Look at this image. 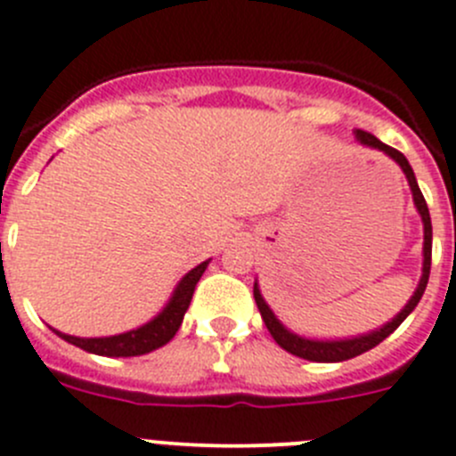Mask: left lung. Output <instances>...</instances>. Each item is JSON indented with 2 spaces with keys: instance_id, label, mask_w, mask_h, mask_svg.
<instances>
[{
  "instance_id": "left-lung-1",
  "label": "left lung",
  "mask_w": 456,
  "mask_h": 456,
  "mask_svg": "<svg viewBox=\"0 0 456 456\" xmlns=\"http://www.w3.org/2000/svg\"><path fill=\"white\" fill-rule=\"evenodd\" d=\"M354 136L361 145H368V147H372V150H379V151H384L387 157H391L393 161L402 167L404 177H407L409 188H411V192H413V204H416L418 213H420V218H422V227H425V243H422V256H425L422 258V277H420V281H418L416 293H413L411 299L407 302V306H404V309H402L400 314L391 320V322H387V325L379 327L377 331H370V334L354 336V338H343V340H314V338H305V336H297V334H293L290 330H286V327L277 320V315L273 314V309L265 305V299L261 297L258 284H254V299H256V306H258V311H261V318H264L268 331L273 334V338L277 340V346L284 347V350L290 352V354L299 356V359L318 361V363H336V361L354 359V356L363 354V352H368V350H372L375 346H379L381 340L387 338V336H391L393 331H395L397 327L404 322V318H407V315L416 309L418 302H420V297H422V293H425V289H428L429 268H432V220H429L428 202H425L420 188H418L416 175H413L407 157H404L402 151L393 150V147H388V145H384L381 141H377L372 134H368V131H363V129H354Z\"/></svg>"
}]
</instances>
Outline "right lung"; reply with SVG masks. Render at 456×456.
<instances>
[{
    "instance_id": "obj_1",
    "label": "right lung",
    "mask_w": 456,
    "mask_h": 456,
    "mask_svg": "<svg viewBox=\"0 0 456 456\" xmlns=\"http://www.w3.org/2000/svg\"><path fill=\"white\" fill-rule=\"evenodd\" d=\"M207 265L208 261H204V264L195 265L191 273L183 274V279L177 284L175 293H172L166 309L157 318H151L147 325L138 327V330L125 331V334L118 336H106V338H79V336H69L56 330L54 331L63 340L72 343V346L100 356H141L151 350H159L166 343H170L175 338V334L179 331V327H182L183 314L188 311L192 293H195V286H198L200 277L204 274Z\"/></svg>"
}]
</instances>
